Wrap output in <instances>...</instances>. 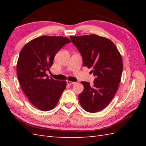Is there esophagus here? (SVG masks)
Wrapping results in <instances>:
<instances>
[{"label": "esophagus", "mask_w": 146, "mask_h": 146, "mask_svg": "<svg viewBox=\"0 0 146 146\" xmlns=\"http://www.w3.org/2000/svg\"><path fill=\"white\" fill-rule=\"evenodd\" d=\"M66 83H67V85H73L74 83H75V82H70V81H68V80H67Z\"/></svg>", "instance_id": "esophagus-1"}]
</instances>
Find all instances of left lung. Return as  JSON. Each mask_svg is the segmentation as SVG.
I'll return each mask as SVG.
<instances>
[{"label":"left lung","instance_id":"left-lung-1","mask_svg":"<svg viewBox=\"0 0 146 146\" xmlns=\"http://www.w3.org/2000/svg\"><path fill=\"white\" fill-rule=\"evenodd\" d=\"M82 54L83 66L92 68L94 85L82 82L84 90L78 95L85 111L95 113L110 104L119 87L123 63L119 51L110 39L95 35L70 36Z\"/></svg>","mask_w":146,"mask_h":146}]
</instances>
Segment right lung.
I'll return each mask as SVG.
<instances>
[{"label":"right lung","mask_w":146,"mask_h":146,"mask_svg":"<svg viewBox=\"0 0 146 146\" xmlns=\"http://www.w3.org/2000/svg\"><path fill=\"white\" fill-rule=\"evenodd\" d=\"M70 40L62 36H42L24 46L19 56L17 73L24 94L34 106L42 111L52 110L66 88V81L49 78L55 55Z\"/></svg>","instance_id":"obj_1"}]
</instances>
